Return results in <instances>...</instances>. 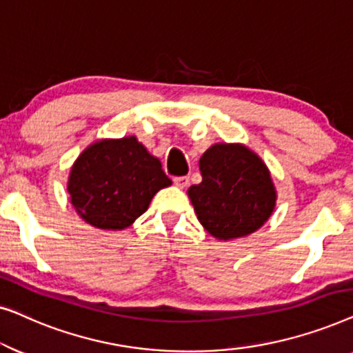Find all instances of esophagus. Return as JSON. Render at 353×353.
Masks as SVG:
<instances>
[{
	"label": "esophagus",
	"instance_id": "1",
	"mask_svg": "<svg viewBox=\"0 0 353 353\" xmlns=\"http://www.w3.org/2000/svg\"><path fill=\"white\" fill-rule=\"evenodd\" d=\"M173 183L183 190V188H186L188 185H190V176H175L173 178Z\"/></svg>",
	"mask_w": 353,
	"mask_h": 353
}]
</instances>
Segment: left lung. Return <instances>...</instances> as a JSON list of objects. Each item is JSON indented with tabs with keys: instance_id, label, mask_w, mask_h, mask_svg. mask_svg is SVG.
Instances as JSON below:
<instances>
[{
	"instance_id": "left-lung-1",
	"label": "left lung",
	"mask_w": 353,
	"mask_h": 353,
	"mask_svg": "<svg viewBox=\"0 0 353 353\" xmlns=\"http://www.w3.org/2000/svg\"><path fill=\"white\" fill-rule=\"evenodd\" d=\"M202 181L188 190L197 220L216 239L243 238L270 219L276 191L270 170L243 144L219 143L199 161Z\"/></svg>"
}]
</instances>
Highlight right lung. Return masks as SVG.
I'll return each instance as SVG.
<instances>
[{
	"mask_svg": "<svg viewBox=\"0 0 353 353\" xmlns=\"http://www.w3.org/2000/svg\"><path fill=\"white\" fill-rule=\"evenodd\" d=\"M172 185L162 163L134 137L101 139L72 165L67 191L77 214L101 230H123L143 215L154 194Z\"/></svg>",
	"mask_w": 353,
	"mask_h": 353,
	"instance_id": "add662e5",
	"label": "right lung"
}]
</instances>
